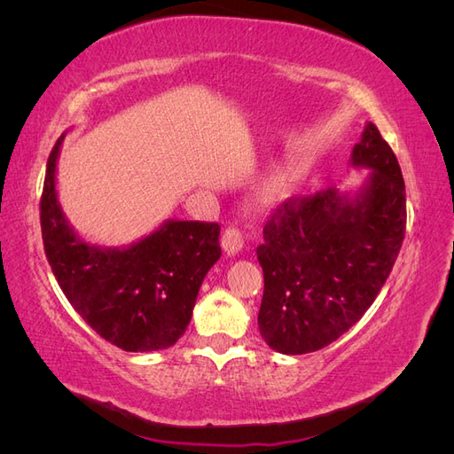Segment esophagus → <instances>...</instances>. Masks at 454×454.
<instances>
[{
	"instance_id": "esophagus-1",
	"label": "esophagus",
	"mask_w": 454,
	"mask_h": 454,
	"mask_svg": "<svg viewBox=\"0 0 454 454\" xmlns=\"http://www.w3.org/2000/svg\"><path fill=\"white\" fill-rule=\"evenodd\" d=\"M242 244H244V232H242V229H239V227H227L225 232H223V237H222L223 250L227 254H237L242 248Z\"/></svg>"
}]
</instances>
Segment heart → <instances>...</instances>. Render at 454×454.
<instances>
[{"mask_svg": "<svg viewBox=\"0 0 454 454\" xmlns=\"http://www.w3.org/2000/svg\"><path fill=\"white\" fill-rule=\"evenodd\" d=\"M270 193L272 195H278V189H270Z\"/></svg>", "mask_w": 454, "mask_h": 454, "instance_id": "b5f03b06", "label": "heart"}]
</instances>
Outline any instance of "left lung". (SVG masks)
<instances>
[{"label": "left lung", "instance_id": "8db88e82", "mask_svg": "<svg viewBox=\"0 0 454 454\" xmlns=\"http://www.w3.org/2000/svg\"><path fill=\"white\" fill-rule=\"evenodd\" d=\"M352 164L373 168L347 200L333 187L274 208L257 246L265 290L259 333L282 354L332 345L373 305L400 254L407 206L400 162L369 122Z\"/></svg>", "mask_w": 454, "mask_h": 454}]
</instances>
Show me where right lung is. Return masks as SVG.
Wrapping results in <instances>:
<instances>
[{"label": "right lung", "mask_w": 454, "mask_h": 454, "mask_svg": "<svg viewBox=\"0 0 454 454\" xmlns=\"http://www.w3.org/2000/svg\"><path fill=\"white\" fill-rule=\"evenodd\" d=\"M54 144L39 202L41 235L60 290L96 333L127 352L168 348L191 322L206 272L222 255L215 222H167L125 250L79 240L57 200Z\"/></svg>", "instance_id": "add662e5"}]
</instances>
